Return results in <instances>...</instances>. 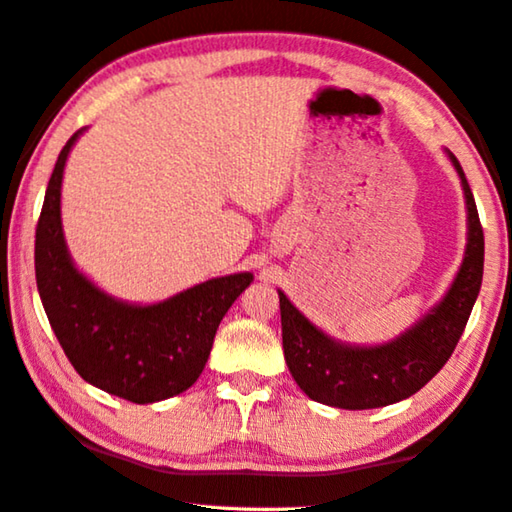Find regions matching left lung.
<instances>
[{
	"label": "left lung",
	"instance_id": "8db88e82",
	"mask_svg": "<svg viewBox=\"0 0 512 512\" xmlns=\"http://www.w3.org/2000/svg\"><path fill=\"white\" fill-rule=\"evenodd\" d=\"M449 160L461 176L470 221L465 259L445 300L404 336L381 348L334 343L280 291L284 359L311 400L350 411L388 406L418 393L452 357L481 289L483 228L461 162L452 153Z\"/></svg>",
	"mask_w": 512,
	"mask_h": 512
}]
</instances>
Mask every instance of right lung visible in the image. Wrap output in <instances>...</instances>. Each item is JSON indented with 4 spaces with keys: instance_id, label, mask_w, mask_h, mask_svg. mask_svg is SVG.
I'll return each mask as SVG.
<instances>
[{
    "instance_id": "add662e5",
    "label": "right lung",
    "mask_w": 512,
    "mask_h": 512,
    "mask_svg": "<svg viewBox=\"0 0 512 512\" xmlns=\"http://www.w3.org/2000/svg\"><path fill=\"white\" fill-rule=\"evenodd\" d=\"M69 137L51 173L36 225V282L60 348L79 375L135 404L187 391L210 357L216 327L253 275L235 273L198 284L151 307L108 298L76 271L60 228V183Z\"/></svg>"
}]
</instances>
